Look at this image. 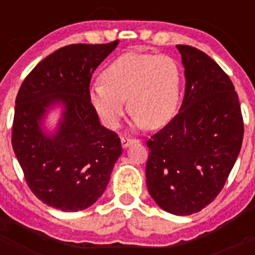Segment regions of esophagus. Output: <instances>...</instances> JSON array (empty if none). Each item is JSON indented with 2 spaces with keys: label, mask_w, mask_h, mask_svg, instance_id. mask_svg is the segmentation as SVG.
Listing matches in <instances>:
<instances>
[{
  "label": "esophagus",
  "mask_w": 255,
  "mask_h": 255,
  "mask_svg": "<svg viewBox=\"0 0 255 255\" xmlns=\"http://www.w3.org/2000/svg\"><path fill=\"white\" fill-rule=\"evenodd\" d=\"M135 141H136V139L130 138V136H128V135H123V136H121V144H123L124 148L129 147V145L134 144Z\"/></svg>",
  "instance_id": "34e87169"
}]
</instances>
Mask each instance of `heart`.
<instances>
[{"label": "heart", "mask_w": 255, "mask_h": 255, "mask_svg": "<svg viewBox=\"0 0 255 255\" xmlns=\"http://www.w3.org/2000/svg\"><path fill=\"white\" fill-rule=\"evenodd\" d=\"M181 69L167 55L129 52L108 65L102 82L91 87V102L108 128H117L125 115V101L136 126L159 129L177 111Z\"/></svg>", "instance_id": "1"}]
</instances>
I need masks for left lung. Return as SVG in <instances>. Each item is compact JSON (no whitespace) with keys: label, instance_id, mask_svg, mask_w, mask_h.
I'll return each instance as SVG.
<instances>
[{"label":"left lung","instance_id":"8db88e82","mask_svg":"<svg viewBox=\"0 0 255 255\" xmlns=\"http://www.w3.org/2000/svg\"><path fill=\"white\" fill-rule=\"evenodd\" d=\"M185 96L172 120L147 140L150 197L168 213L191 215L217 198L242 149L244 121L233 82L200 49L177 44Z\"/></svg>","mask_w":255,"mask_h":255}]
</instances>
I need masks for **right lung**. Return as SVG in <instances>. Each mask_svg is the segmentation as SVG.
I'll list each match as a JSON object with an SVG mask.
<instances>
[{"label": "right lung", "mask_w": 255, "mask_h": 255, "mask_svg": "<svg viewBox=\"0 0 255 255\" xmlns=\"http://www.w3.org/2000/svg\"><path fill=\"white\" fill-rule=\"evenodd\" d=\"M117 43L58 48L20 87L11 141L29 189L47 206L65 212L91 207L103 194L123 152L116 132L100 124L89 96L94 70ZM56 102L65 112L59 131L49 138L39 123Z\"/></svg>", "instance_id": "obj_1"}]
</instances>
